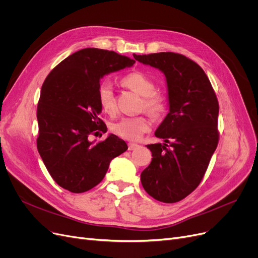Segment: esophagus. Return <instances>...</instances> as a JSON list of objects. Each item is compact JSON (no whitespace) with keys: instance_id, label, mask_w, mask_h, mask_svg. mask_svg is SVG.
<instances>
[{"instance_id":"34e87169","label":"esophagus","mask_w":258,"mask_h":258,"mask_svg":"<svg viewBox=\"0 0 258 258\" xmlns=\"http://www.w3.org/2000/svg\"><path fill=\"white\" fill-rule=\"evenodd\" d=\"M140 145L137 144V143H134V142H130L128 143V151H135L137 150V148H139Z\"/></svg>"}]
</instances>
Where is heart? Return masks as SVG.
Segmentation results:
<instances>
[{
	"mask_svg": "<svg viewBox=\"0 0 258 258\" xmlns=\"http://www.w3.org/2000/svg\"><path fill=\"white\" fill-rule=\"evenodd\" d=\"M121 84L142 96L141 107L148 115L158 118L167 108V98L156 91L154 80L141 71H134L121 79ZM98 102L102 111L108 115L116 112V100L112 85L103 83L98 88ZM151 123L144 115L123 117L114 122L111 130L117 136L126 140H137L150 130Z\"/></svg>",
	"mask_w": 258,
	"mask_h": 258,
	"instance_id": "b5f03b06",
	"label": "heart"
}]
</instances>
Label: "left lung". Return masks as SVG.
Segmentation results:
<instances>
[{"label": "left lung", "instance_id": "obj_1", "mask_svg": "<svg viewBox=\"0 0 258 258\" xmlns=\"http://www.w3.org/2000/svg\"><path fill=\"white\" fill-rule=\"evenodd\" d=\"M134 57L165 74L169 100V113L155 133L165 143L146 145L153 159L141 172V183L160 202H179L200 185L218 146L219 101L204 70L182 54Z\"/></svg>", "mask_w": 258, "mask_h": 258}]
</instances>
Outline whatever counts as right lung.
<instances>
[{"label":"right lung","mask_w":258,"mask_h":258,"mask_svg":"<svg viewBox=\"0 0 258 258\" xmlns=\"http://www.w3.org/2000/svg\"><path fill=\"white\" fill-rule=\"evenodd\" d=\"M135 63L134 59L97 48L81 49L60 61L45 79L37 103V151L52 179L74 194L98 185L110 162L127 150L110 135L93 143L91 135L105 133L99 118L100 79Z\"/></svg>","instance_id":"right-lung-1"}]
</instances>
